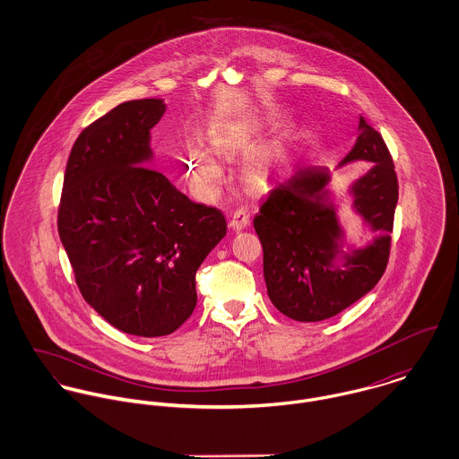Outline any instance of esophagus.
I'll list each match as a JSON object with an SVG mask.
<instances>
[{"instance_id":"obj_1","label":"esophagus","mask_w":459,"mask_h":459,"mask_svg":"<svg viewBox=\"0 0 459 459\" xmlns=\"http://www.w3.org/2000/svg\"><path fill=\"white\" fill-rule=\"evenodd\" d=\"M249 222H251V219H249L247 208H238V210L233 213V217H231V221H230V226H231L235 231H242V230H246V228L249 226Z\"/></svg>"}]
</instances>
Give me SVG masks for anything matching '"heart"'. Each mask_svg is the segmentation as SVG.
Segmentation results:
<instances>
[{"label": "heart", "instance_id": "1", "mask_svg": "<svg viewBox=\"0 0 459 459\" xmlns=\"http://www.w3.org/2000/svg\"><path fill=\"white\" fill-rule=\"evenodd\" d=\"M253 126L246 120L224 124L210 131V143L215 153L219 155H235L238 153L249 141ZM268 168V160L264 157L253 159L246 164L244 171L249 182H258ZM186 169L191 184L201 196H212L217 186L222 180V169L219 162L201 146H189L186 150Z\"/></svg>", "mask_w": 459, "mask_h": 459}]
</instances>
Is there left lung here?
Listing matches in <instances>:
<instances>
[{
	"mask_svg": "<svg viewBox=\"0 0 459 459\" xmlns=\"http://www.w3.org/2000/svg\"><path fill=\"white\" fill-rule=\"evenodd\" d=\"M366 160L371 168L353 180L346 197L373 233L366 246L348 242L341 197L322 166L297 168L270 191L255 217L263 247V275L272 304L297 322H322L369 293L385 272L391 251L397 178L391 153L362 117L359 135L337 164Z\"/></svg>",
	"mask_w": 459,
	"mask_h": 459,
	"instance_id": "8db88e82",
	"label": "left lung"
}]
</instances>
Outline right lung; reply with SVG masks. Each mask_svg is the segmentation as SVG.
Masks as SVG:
<instances>
[{"label":"right lung","mask_w":459,"mask_h":459,"mask_svg":"<svg viewBox=\"0 0 459 459\" xmlns=\"http://www.w3.org/2000/svg\"><path fill=\"white\" fill-rule=\"evenodd\" d=\"M162 99L129 100L75 139L58 231L82 299L113 327L168 335L196 307V270L226 235L221 210L150 169Z\"/></svg>","instance_id":"1"}]
</instances>
